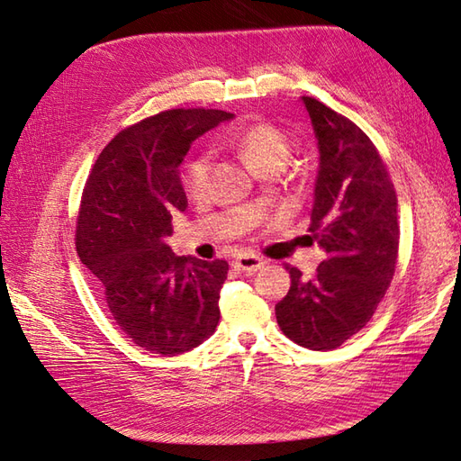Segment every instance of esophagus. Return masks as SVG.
I'll use <instances>...</instances> for the list:
<instances>
[{
    "mask_svg": "<svg viewBox=\"0 0 461 461\" xmlns=\"http://www.w3.org/2000/svg\"><path fill=\"white\" fill-rule=\"evenodd\" d=\"M233 267L243 273H256L263 267V259L253 256V253H246V256H240L236 261H233Z\"/></svg>",
    "mask_w": 461,
    "mask_h": 461,
    "instance_id": "esophagus-1",
    "label": "esophagus"
}]
</instances>
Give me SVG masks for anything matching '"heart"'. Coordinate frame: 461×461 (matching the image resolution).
<instances>
[{
  "mask_svg": "<svg viewBox=\"0 0 461 461\" xmlns=\"http://www.w3.org/2000/svg\"><path fill=\"white\" fill-rule=\"evenodd\" d=\"M236 149L249 170H259L267 164H283L289 154V139L279 126L271 122H253L241 129L236 139ZM212 170V152L202 150L194 154L182 168V184L188 194H200Z\"/></svg>",
  "mask_w": 461,
  "mask_h": 461,
  "instance_id": "1",
  "label": "heart"
}]
</instances>
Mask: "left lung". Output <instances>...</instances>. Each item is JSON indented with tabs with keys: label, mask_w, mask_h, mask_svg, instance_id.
I'll list each match as a JSON object with an SVG mask.
<instances>
[{
	"label": "left lung",
	"mask_w": 461,
	"mask_h": 461,
	"mask_svg": "<svg viewBox=\"0 0 461 461\" xmlns=\"http://www.w3.org/2000/svg\"><path fill=\"white\" fill-rule=\"evenodd\" d=\"M301 101L319 149L309 238L325 259L311 279L289 269L291 287L276 315L293 342L330 350L366 325L393 281L398 198L368 136L317 99Z\"/></svg>",
	"instance_id": "8db88e82"
}]
</instances>
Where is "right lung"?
<instances>
[{"mask_svg": "<svg viewBox=\"0 0 461 461\" xmlns=\"http://www.w3.org/2000/svg\"><path fill=\"white\" fill-rule=\"evenodd\" d=\"M215 109H174L119 132L86 180L77 253L103 283L106 305L136 347L176 357L200 347L220 322L223 259L174 256L172 215L188 198L180 164L190 144L231 121Z\"/></svg>", "mask_w": 461, "mask_h": 461, "instance_id": "1", "label": "right lung"}]
</instances>
